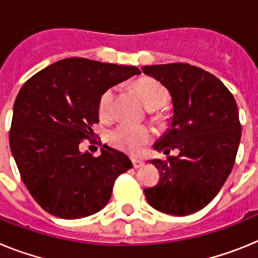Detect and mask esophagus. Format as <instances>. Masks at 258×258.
I'll return each instance as SVG.
<instances>
[{
	"instance_id": "34e87169",
	"label": "esophagus",
	"mask_w": 258,
	"mask_h": 258,
	"mask_svg": "<svg viewBox=\"0 0 258 258\" xmlns=\"http://www.w3.org/2000/svg\"><path fill=\"white\" fill-rule=\"evenodd\" d=\"M132 165H134L135 169H139V167H142L144 165V162L142 160H138V158H132Z\"/></svg>"
}]
</instances>
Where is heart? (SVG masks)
Segmentation results:
<instances>
[{
    "label": "heart",
    "mask_w": 258,
    "mask_h": 258,
    "mask_svg": "<svg viewBox=\"0 0 258 258\" xmlns=\"http://www.w3.org/2000/svg\"><path fill=\"white\" fill-rule=\"evenodd\" d=\"M134 88L148 107V114L157 123H162L166 118L163 106L169 102L170 92L160 80L143 76L134 83ZM115 89L109 88L102 92L98 98L97 110L102 120H109L113 115V101ZM153 139V130L148 126L120 124L109 134V143L114 148L128 154H139Z\"/></svg>",
    "instance_id": "1"
}]
</instances>
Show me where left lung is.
Listing matches in <instances>:
<instances>
[{"label":"left lung","mask_w":258,"mask_h":258,"mask_svg":"<svg viewBox=\"0 0 258 258\" xmlns=\"http://www.w3.org/2000/svg\"><path fill=\"white\" fill-rule=\"evenodd\" d=\"M171 93V130L156 144L157 151L176 157L153 160L160 170L156 185L144 195L154 209L188 216L203 209L225 184L236 158L241 138L236 102L218 78L189 63L142 67Z\"/></svg>","instance_id":"obj_1"}]
</instances>
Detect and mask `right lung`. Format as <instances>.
I'll return each mask as SVG.
<instances>
[{
	"label": "right lung",
	"mask_w": 258,
	"mask_h": 258,
	"mask_svg": "<svg viewBox=\"0 0 258 258\" xmlns=\"http://www.w3.org/2000/svg\"><path fill=\"white\" fill-rule=\"evenodd\" d=\"M140 70L86 58H66L30 78L14 102L10 142L33 200L55 217L95 214L109 201L115 179L131 169L126 154L105 145L101 156L80 152L98 123L102 92Z\"/></svg>",
	"instance_id": "obj_1"
}]
</instances>
